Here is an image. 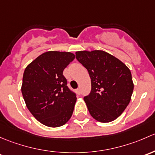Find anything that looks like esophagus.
Here are the masks:
<instances>
[{"instance_id": "1", "label": "esophagus", "mask_w": 155, "mask_h": 155, "mask_svg": "<svg viewBox=\"0 0 155 155\" xmlns=\"http://www.w3.org/2000/svg\"><path fill=\"white\" fill-rule=\"evenodd\" d=\"M75 92H76V93L78 94V95H81V89H76Z\"/></svg>"}]
</instances>
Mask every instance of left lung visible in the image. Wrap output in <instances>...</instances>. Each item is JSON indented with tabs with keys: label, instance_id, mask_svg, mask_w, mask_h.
<instances>
[{
	"label": "left lung",
	"instance_id": "1",
	"mask_svg": "<svg viewBox=\"0 0 155 155\" xmlns=\"http://www.w3.org/2000/svg\"><path fill=\"white\" fill-rule=\"evenodd\" d=\"M75 54L91 78V92L84 98L89 113L100 122L115 120L131 98L134 83L130 69L104 51H81Z\"/></svg>",
	"mask_w": 155,
	"mask_h": 155
}]
</instances>
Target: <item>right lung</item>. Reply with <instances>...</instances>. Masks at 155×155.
<instances>
[{"label": "right lung", "instance_id": "obj_1", "mask_svg": "<svg viewBox=\"0 0 155 155\" xmlns=\"http://www.w3.org/2000/svg\"><path fill=\"white\" fill-rule=\"evenodd\" d=\"M74 57L71 52L48 51L25 70L21 92L27 107L48 127L65 125L73 113L76 94L67 87L63 72Z\"/></svg>", "mask_w": 155, "mask_h": 155}]
</instances>
